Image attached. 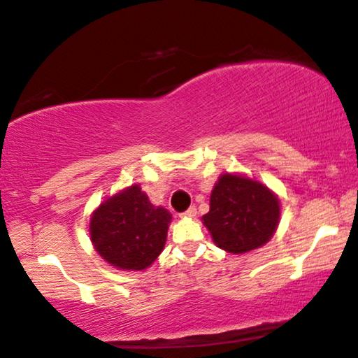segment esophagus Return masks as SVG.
I'll list each match as a JSON object with an SVG mask.
<instances>
[{
  "label": "esophagus",
  "mask_w": 358,
  "mask_h": 358,
  "mask_svg": "<svg viewBox=\"0 0 358 358\" xmlns=\"http://www.w3.org/2000/svg\"><path fill=\"white\" fill-rule=\"evenodd\" d=\"M194 215H196V208H194V206H191L188 210H185L183 214H180V217L181 219H188V217H194Z\"/></svg>",
  "instance_id": "esophagus-1"
}]
</instances>
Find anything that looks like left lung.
I'll return each instance as SVG.
<instances>
[{
  "label": "left lung",
  "instance_id": "8db88e82",
  "mask_svg": "<svg viewBox=\"0 0 358 358\" xmlns=\"http://www.w3.org/2000/svg\"><path fill=\"white\" fill-rule=\"evenodd\" d=\"M279 217V199L268 186L245 175L224 173L210 193L203 222L219 248L241 255L268 243Z\"/></svg>",
  "mask_w": 358,
  "mask_h": 358
}]
</instances>
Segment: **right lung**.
<instances>
[{
	"label": "right lung",
	"mask_w": 358,
	"mask_h": 358,
	"mask_svg": "<svg viewBox=\"0 0 358 358\" xmlns=\"http://www.w3.org/2000/svg\"><path fill=\"white\" fill-rule=\"evenodd\" d=\"M172 214L154 206L139 185L105 199L92 213L89 234L97 253L124 271L149 268L162 253Z\"/></svg>",
	"instance_id": "right-lung-1"
}]
</instances>
